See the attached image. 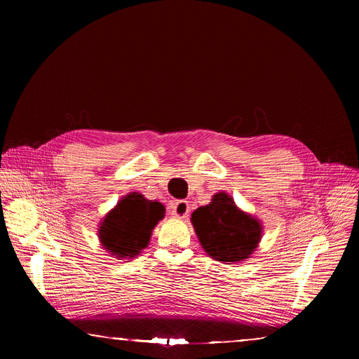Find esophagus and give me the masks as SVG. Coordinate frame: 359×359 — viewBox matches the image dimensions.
<instances>
[{
    "mask_svg": "<svg viewBox=\"0 0 359 359\" xmlns=\"http://www.w3.org/2000/svg\"><path fill=\"white\" fill-rule=\"evenodd\" d=\"M189 201L186 200H177L172 204V215L177 219H186L189 216Z\"/></svg>",
    "mask_w": 359,
    "mask_h": 359,
    "instance_id": "1",
    "label": "esophagus"
}]
</instances>
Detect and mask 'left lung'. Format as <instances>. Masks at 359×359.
<instances>
[{
  "instance_id": "left-lung-1",
  "label": "left lung",
  "mask_w": 359,
  "mask_h": 359,
  "mask_svg": "<svg viewBox=\"0 0 359 359\" xmlns=\"http://www.w3.org/2000/svg\"><path fill=\"white\" fill-rule=\"evenodd\" d=\"M194 231L210 257L224 263H237L257 247L262 238V224L237 209L226 193L213 196L208 206L191 215Z\"/></svg>"
}]
</instances>
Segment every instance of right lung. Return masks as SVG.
Returning <instances> with one entry per match:
<instances>
[{
    "mask_svg": "<svg viewBox=\"0 0 359 359\" xmlns=\"http://www.w3.org/2000/svg\"><path fill=\"white\" fill-rule=\"evenodd\" d=\"M163 216V204L130 193L102 222L99 227L102 245L116 257L132 259L147 245L151 230Z\"/></svg>",
    "mask_w": 359,
    "mask_h": 359,
    "instance_id": "add662e5",
    "label": "right lung"
}]
</instances>
